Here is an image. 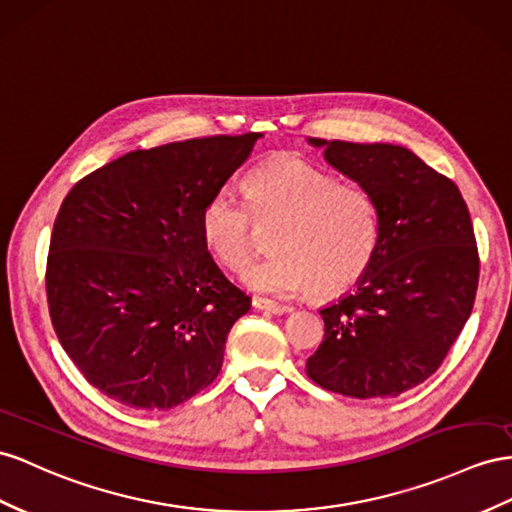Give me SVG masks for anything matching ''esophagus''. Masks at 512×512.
Segmentation results:
<instances>
[{
    "label": "esophagus",
    "instance_id": "1",
    "mask_svg": "<svg viewBox=\"0 0 512 512\" xmlns=\"http://www.w3.org/2000/svg\"><path fill=\"white\" fill-rule=\"evenodd\" d=\"M253 307L259 311H268L274 313V316H283V313H290V305H281V303H272L268 298H253Z\"/></svg>",
    "mask_w": 512,
    "mask_h": 512
}]
</instances>
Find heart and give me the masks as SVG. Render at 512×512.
Wrapping results in <instances>:
<instances>
[{"label":"heart","mask_w":512,"mask_h":512,"mask_svg":"<svg viewBox=\"0 0 512 512\" xmlns=\"http://www.w3.org/2000/svg\"><path fill=\"white\" fill-rule=\"evenodd\" d=\"M248 205L233 188L212 192L201 212V238L220 264L242 270L255 251L253 218L277 222L274 251L244 272L259 292L337 296L359 283L378 251L381 220L368 190L335 183L324 170L287 155L257 166L246 179Z\"/></svg>","instance_id":"obj_1"}]
</instances>
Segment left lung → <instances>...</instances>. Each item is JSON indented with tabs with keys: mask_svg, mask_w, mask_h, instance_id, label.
Instances as JSON below:
<instances>
[{
	"mask_svg": "<svg viewBox=\"0 0 512 512\" xmlns=\"http://www.w3.org/2000/svg\"><path fill=\"white\" fill-rule=\"evenodd\" d=\"M372 194L381 242L355 290L320 309L307 374L342 396L396 398L435 374L469 318L478 248L454 183L396 144L307 140Z\"/></svg>",
	"mask_w": 512,
	"mask_h": 512,
	"instance_id": "8db88e82",
	"label": "left lung"
}]
</instances>
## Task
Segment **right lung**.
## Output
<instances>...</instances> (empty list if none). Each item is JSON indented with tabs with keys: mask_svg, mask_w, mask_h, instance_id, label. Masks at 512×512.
I'll return each instance as SVG.
<instances>
[{
	"mask_svg": "<svg viewBox=\"0 0 512 512\" xmlns=\"http://www.w3.org/2000/svg\"><path fill=\"white\" fill-rule=\"evenodd\" d=\"M259 134L129 151L75 183L47 257L49 316L103 396L168 411L214 381L235 320L251 309L201 238L214 190Z\"/></svg>",
	"mask_w": 512,
	"mask_h": 512,
	"instance_id": "add662e5",
	"label": "right lung"
}]
</instances>
